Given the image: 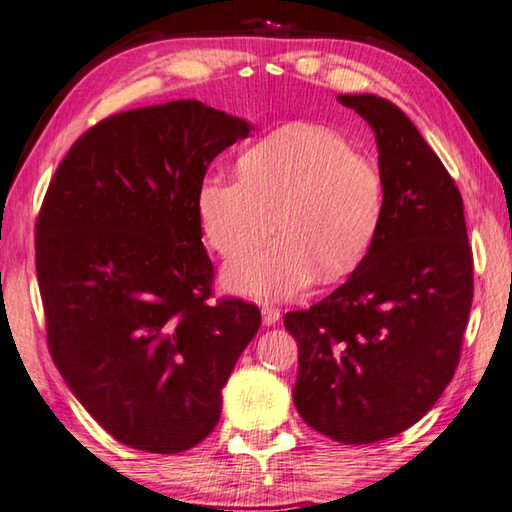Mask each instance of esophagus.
I'll list each match as a JSON object with an SVG mask.
<instances>
[{
	"mask_svg": "<svg viewBox=\"0 0 512 512\" xmlns=\"http://www.w3.org/2000/svg\"><path fill=\"white\" fill-rule=\"evenodd\" d=\"M278 318H281V310H278V307H272V305L263 307V323L265 325L278 323Z\"/></svg>",
	"mask_w": 512,
	"mask_h": 512,
	"instance_id": "esophagus-1",
	"label": "esophagus"
}]
</instances>
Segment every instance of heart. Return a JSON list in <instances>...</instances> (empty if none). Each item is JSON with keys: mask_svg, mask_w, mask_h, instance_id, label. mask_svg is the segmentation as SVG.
Listing matches in <instances>:
<instances>
[{"mask_svg": "<svg viewBox=\"0 0 512 512\" xmlns=\"http://www.w3.org/2000/svg\"><path fill=\"white\" fill-rule=\"evenodd\" d=\"M240 176L209 173L198 187L207 243L231 258L281 231L265 249L236 258L225 283L252 298H285L312 281H339L374 245L385 216V180L341 133L289 124L249 147Z\"/></svg>", "mask_w": 512, "mask_h": 512, "instance_id": "obj_1", "label": "heart"}]
</instances>
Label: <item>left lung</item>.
<instances>
[{"label": "left lung", "mask_w": 512, "mask_h": 512, "mask_svg": "<svg viewBox=\"0 0 512 512\" xmlns=\"http://www.w3.org/2000/svg\"><path fill=\"white\" fill-rule=\"evenodd\" d=\"M376 133L385 216L347 281L283 323L298 345L294 403L339 443H374L414 426L452 381L472 305L464 200L399 106L339 95Z\"/></svg>", "instance_id": "obj_1"}]
</instances>
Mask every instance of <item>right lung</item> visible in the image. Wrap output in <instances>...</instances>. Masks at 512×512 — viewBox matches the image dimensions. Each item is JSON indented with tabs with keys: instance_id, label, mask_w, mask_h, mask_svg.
Wrapping results in <instances>:
<instances>
[{
	"instance_id": "1",
	"label": "right lung",
	"mask_w": 512,
	"mask_h": 512,
	"mask_svg": "<svg viewBox=\"0 0 512 512\" xmlns=\"http://www.w3.org/2000/svg\"><path fill=\"white\" fill-rule=\"evenodd\" d=\"M249 122L198 100L109 115L73 142L35 225L53 363L124 446L176 455L209 437L260 312L209 303L198 187Z\"/></svg>"
}]
</instances>
